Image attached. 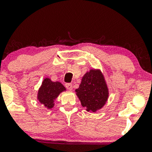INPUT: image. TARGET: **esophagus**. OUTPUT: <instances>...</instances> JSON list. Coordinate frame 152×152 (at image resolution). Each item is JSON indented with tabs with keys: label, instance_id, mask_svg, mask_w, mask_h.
<instances>
[{
	"label": "esophagus",
	"instance_id": "esophagus-1",
	"mask_svg": "<svg viewBox=\"0 0 152 152\" xmlns=\"http://www.w3.org/2000/svg\"><path fill=\"white\" fill-rule=\"evenodd\" d=\"M66 88H67L68 90H72V88H73V86H72V83H66Z\"/></svg>",
	"mask_w": 152,
	"mask_h": 152
}]
</instances>
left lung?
Masks as SVG:
<instances>
[{
	"label": "left lung",
	"mask_w": 152,
	"mask_h": 152,
	"mask_svg": "<svg viewBox=\"0 0 152 152\" xmlns=\"http://www.w3.org/2000/svg\"><path fill=\"white\" fill-rule=\"evenodd\" d=\"M76 95L87 111L95 112L102 109L109 96V91L104 76L99 70H90L82 78Z\"/></svg>",
	"instance_id": "left-lung-1"
}]
</instances>
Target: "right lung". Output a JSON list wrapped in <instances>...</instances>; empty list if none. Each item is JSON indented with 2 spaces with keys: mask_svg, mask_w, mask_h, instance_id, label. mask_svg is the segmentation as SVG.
<instances>
[{
  "mask_svg": "<svg viewBox=\"0 0 152 152\" xmlns=\"http://www.w3.org/2000/svg\"><path fill=\"white\" fill-rule=\"evenodd\" d=\"M65 90V87L60 82H53L50 78H46L38 90V100L46 108L51 109L54 105L55 99Z\"/></svg>",
  "mask_w": 152,
  "mask_h": 152,
  "instance_id": "add662e5",
  "label": "right lung"
}]
</instances>
